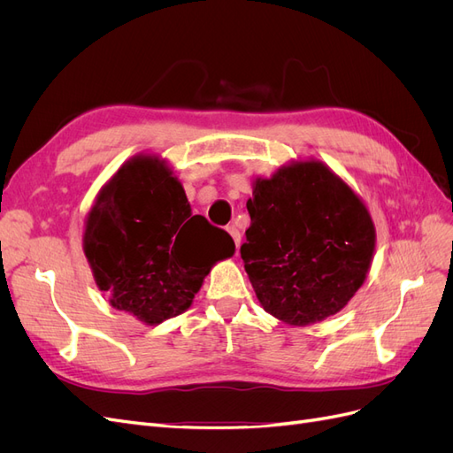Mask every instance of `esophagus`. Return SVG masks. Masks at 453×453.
Returning <instances> with one entry per match:
<instances>
[{
  "label": "esophagus",
  "instance_id": "1",
  "mask_svg": "<svg viewBox=\"0 0 453 453\" xmlns=\"http://www.w3.org/2000/svg\"><path fill=\"white\" fill-rule=\"evenodd\" d=\"M226 230H228V234L232 236V240H234V243H236V253H238V250H240V242H242V234H240V230H238L234 225L226 226Z\"/></svg>",
  "mask_w": 453,
  "mask_h": 453
}]
</instances>
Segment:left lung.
<instances>
[{
    "label": "left lung",
    "instance_id": "1",
    "mask_svg": "<svg viewBox=\"0 0 453 453\" xmlns=\"http://www.w3.org/2000/svg\"><path fill=\"white\" fill-rule=\"evenodd\" d=\"M242 258L263 308L289 325L348 304L372 260L376 230L353 190L318 160L257 180Z\"/></svg>",
    "mask_w": 453,
    "mask_h": 453
}]
</instances>
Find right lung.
<instances>
[{
	"mask_svg": "<svg viewBox=\"0 0 453 453\" xmlns=\"http://www.w3.org/2000/svg\"><path fill=\"white\" fill-rule=\"evenodd\" d=\"M83 242L111 306L147 325L183 313L211 266L236 250L228 232L190 213L181 183L155 157L128 160L102 188Z\"/></svg>",
	"mask_w": 453,
	"mask_h": 453,
	"instance_id": "obj_1",
	"label": "right lung"
}]
</instances>
